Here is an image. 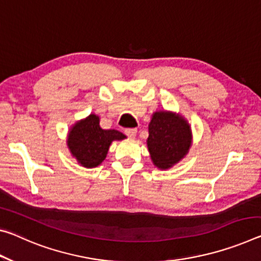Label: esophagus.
<instances>
[{
    "instance_id": "obj_1",
    "label": "esophagus",
    "mask_w": 261,
    "mask_h": 261,
    "mask_svg": "<svg viewBox=\"0 0 261 261\" xmlns=\"http://www.w3.org/2000/svg\"><path fill=\"white\" fill-rule=\"evenodd\" d=\"M125 135L127 136L129 138H135L136 135H137V130L136 129H125Z\"/></svg>"
}]
</instances>
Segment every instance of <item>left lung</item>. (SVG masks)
I'll use <instances>...</instances> for the list:
<instances>
[{
    "label": "left lung",
    "instance_id": "1",
    "mask_svg": "<svg viewBox=\"0 0 261 261\" xmlns=\"http://www.w3.org/2000/svg\"><path fill=\"white\" fill-rule=\"evenodd\" d=\"M190 143L189 124L181 116L167 111L153 114L148 125L147 147L156 167H172L187 154Z\"/></svg>",
    "mask_w": 261,
    "mask_h": 261
}]
</instances>
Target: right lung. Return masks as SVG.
Returning a JSON list of instances; mask_svg holds the SVG:
<instances>
[{"instance_id":"1","label":"right lung","mask_w":261,"mask_h":261,"mask_svg":"<svg viewBox=\"0 0 261 261\" xmlns=\"http://www.w3.org/2000/svg\"><path fill=\"white\" fill-rule=\"evenodd\" d=\"M125 138L117 130H103L100 118L92 114L76 123L68 135V147L73 156L84 167L98 166L106 159L113 140Z\"/></svg>"}]
</instances>
